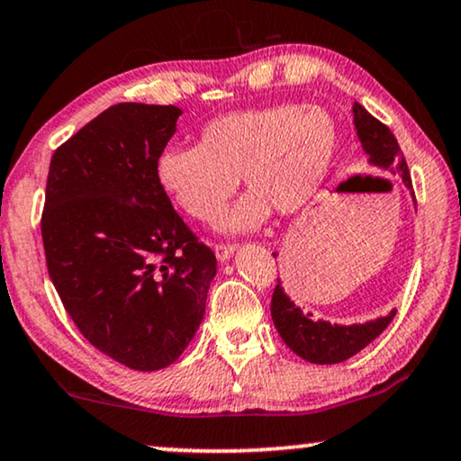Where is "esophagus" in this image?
Segmentation results:
<instances>
[{"mask_svg": "<svg viewBox=\"0 0 461 461\" xmlns=\"http://www.w3.org/2000/svg\"><path fill=\"white\" fill-rule=\"evenodd\" d=\"M234 253H236L234 244H217V247H214V255H217V259L221 263H225Z\"/></svg>", "mask_w": 461, "mask_h": 461, "instance_id": "esophagus-1", "label": "esophagus"}]
</instances>
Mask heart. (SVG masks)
<instances>
[{
  "label": "heart",
  "instance_id": "b5f03b06",
  "mask_svg": "<svg viewBox=\"0 0 461 461\" xmlns=\"http://www.w3.org/2000/svg\"><path fill=\"white\" fill-rule=\"evenodd\" d=\"M339 131L327 109L299 103L225 113L202 128L200 145L162 147L153 176L189 217L212 223L236 192L250 189L225 219L227 231H253L272 206L299 211L327 179Z\"/></svg>",
  "mask_w": 461,
  "mask_h": 461
}]
</instances>
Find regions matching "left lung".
Instances as JSON below:
<instances>
[{
	"label": "left lung",
	"mask_w": 461,
	"mask_h": 461,
	"mask_svg": "<svg viewBox=\"0 0 461 461\" xmlns=\"http://www.w3.org/2000/svg\"><path fill=\"white\" fill-rule=\"evenodd\" d=\"M352 113L356 134H358L363 151L369 156L371 167L388 170L390 175L398 176L413 195L407 162H404L401 147H398V140L390 132V128L373 118L360 103H354ZM274 257L278 255L274 253ZM394 316L396 310H392L390 314L379 316L375 321H366L363 324H330L322 318L314 321L312 312H303L288 297L280 280L272 294V321L282 341L294 354L314 365H337L352 358L354 354L369 346L373 339H377L388 329V324L394 321Z\"/></svg>",
	"instance_id": "left-lung-1"
}]
</instances>
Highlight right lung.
Segmentation results:
<instances>
[{"label": "right lung", "instance_id": "right-lung-1", "mask_svg": "<svg viewBox=\"0 0 461 461\" xmlns=\"http://www.w3.org/2000/svg\"><path fill=\"white\" fill-rule=\"evenodd\" d=\"M175 105L120 103L54 151L41 214L48 274L86 339L134 371L173 365L206 310L217 259L158 187Z\"/></svg>", "mask_w": 461, "mask_h": 461}]
</instances>
